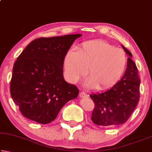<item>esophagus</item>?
Here are the masks:
<instances>
[{
  "instance_id": "34e87169",
  "label": "esophagus",
  "mask_w": 152,
  "mask_h": 152,
  "mask_svg": "<svg viewBox=\"0 0 152 152\" xmlns=\"http://www.w3.org/2000/svg\"><path fill=\"white\" fill-rule=\"evenodd\" d=\"M79 96L82 98H85L88 96V95H87L86 93H85L84 92H80L79 94Z\"/></svg>"
}]
</instances>
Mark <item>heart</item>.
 <instances>
[{
	"mask_svg": "<svg viewBox=\"0 0 152 152\" xmlns=\"http://www.w3.org/2000/svg\"><path fill=\"white\" fill-rule=\"evenodd\" d=\"M127 64V55L122 49L102 40L83 43L78 51H69L64 61L68 82L76 83L87 70V86L99 91L115 85L125 72Z\"/></svg>",
	"mask_w": 152,
	"mask_h": 152,
	"instance_id": "1",
	"label": "heart"
}]
</instances>
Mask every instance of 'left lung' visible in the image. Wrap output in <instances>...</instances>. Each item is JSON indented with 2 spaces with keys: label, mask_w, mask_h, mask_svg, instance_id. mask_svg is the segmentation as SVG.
I'll return each instance as SVG.
<instances>
[{
  "label": "left lung",
  "mask_w": 152,
  "mask_h": 152,
  "mask_svg": "<svg viewBox=\"0 0 152 152\" xmlns=\"http://www.w3.org/2000/svg\"><path fill=\"white\" fill-rule=\"evenodd\" d=\"M130 56L125 73L115 85L101 93L91 94L94 103L91 120L102 127L122 125L127 121L140 101V78L132 53L122 45Z\"/></svg>",
  "instance_id": "8db88e82"
}]
</instances>
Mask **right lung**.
Instances as JSON below:
<instances>
[{"label": "right lung", "mask_w": 152, "mask_h": 152, "mask_svg": "<svg viewBox=\"0 0 152 152\" xmlns=\"http://www.w3.org/2000/svg\"><path fill=\"white\" fill-rule=\"evenodd\" d=\"M81 34L40 37L32 41L14 64L10 92L15 104L27 119L48 124L57 117L79 90L63 76L64 58Z\"/></svg>", "instance_id": "1"}]
</instances>
